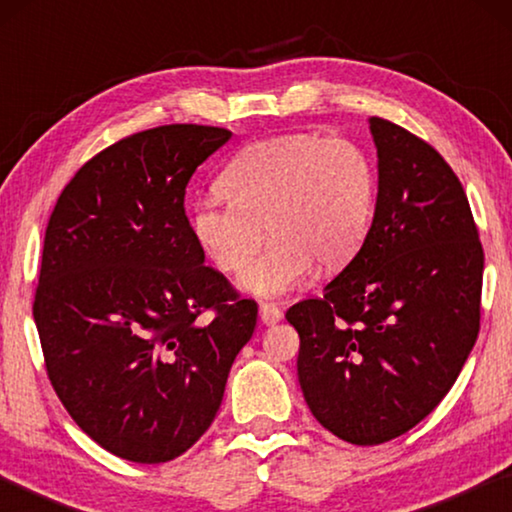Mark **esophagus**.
<instances>
[{
    "label": "esophagus",
    "mask_w": 512,
    "mask_h": 512,
    "mask_svg": "<svg viewBox=\"0 0 512 512\" xmlns=\"http://www.w3.org/2000/svg\"><path fill=\"white\" fill-rule=\"evenodd\" d=\"M280 320H282V311L275 305H268V302H262V305H259V323L271 327L275 323H280Z\"/></svg>",
    "instance_id": "1"
}]
</instances>
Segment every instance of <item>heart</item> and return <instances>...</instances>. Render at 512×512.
<instances>
[{
    "mask_svg": "<svg viewBox=\"0 0 512 512\" xmlns=\"http://www.w3.org/2000/svg\"><path fill=\"white\" fill-rule=\"evenodd\" d=\"M223 194L192 203V232L225 273L248 264L237 287L257 298L287 296L320 266H341L366 239L377 201L368 153L343 137L293 133L246 146L221 173Z\"/></svg>",
    "mask_w": 512,
    "mask_h": 512,
    "instance_id": "obj_1",
    "label": "heart"
}]
</instances>
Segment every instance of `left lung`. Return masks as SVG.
<instances>
[{
	"mask_svg": "<svg viewBox=\"0 0 512 512\" xmlns=\"http://www.w3.org/2000/svg\"><path fill=\"white\" fill-rule=\"evenodd\" d=\"M377 203L352 262L287 311L314 418L352 445L402 436L436 409L479 334L483 248L452 167L420 137L368 119Z\"/></svg>",
	"mask_w": 512,
	"mask_h": 512,
	"instance_id": "8db88e82",
	"label": "left lung"
}]
</instances>
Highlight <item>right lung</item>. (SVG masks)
Wrapping results in <instances>:
<instances>
[{"label":"right lung","instance_id":"1","mask_svg":"<svg viewBox=\"0 0 512 512\" xmlns=\"http://www.w3.org/2000/svg\"><path fill=\"white\" fill-rule=\"evenodd\" d=\"M230 137L194 124L137 133L81 167L51 212L33 302L51 386L126 461L185 454L255 332L257 305L205 266L185 216L189 178Z\"/></svg>","mask_w":512,"mask_h":512}]
</instances>
